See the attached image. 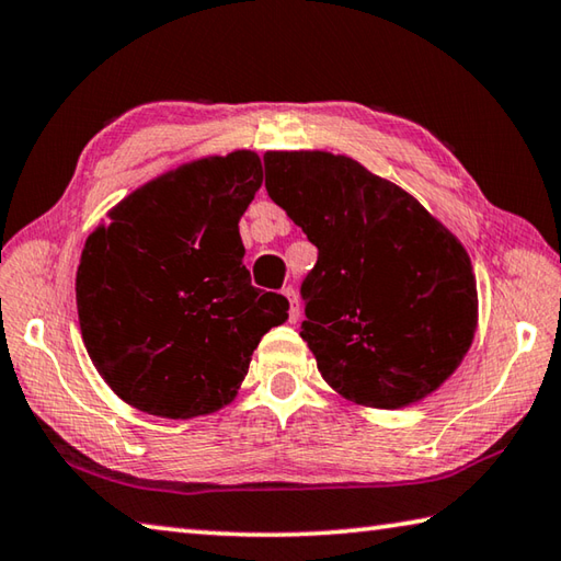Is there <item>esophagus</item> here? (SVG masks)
Here are the masks:
<instances>
[{
    "label": "esophagus",
    "instance_id": "esophagus-1",
    "mask_svg": "<svg viewBox=\"0 0 561 561\" xmlns=\"http://www.w3.org/2000/svg\"><path fill=\"white\" fill-rule=\"evenodd\" d=\"M282 294L289 299V321H291V324H297V321H299V297H297V291L287 287V289H282Z\"/></svg>",
    "mask_w": 561,
    "mask_h": 561
}]
</instances>
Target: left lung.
I'll list each match as a JSON object with an SVG mask.
<instances>
[{
    "label": "left lung",
    "instance_id": "left-lung-1",
    "mask_svg": "<svg viewBox=\"0 0 561 561\" xmlns=\"http://www.w3.org/2000/svg\"><path fill=\"white\" fill-rule=\"evenodd\" d=\"M264 187L319 260L301 339L346 401L398 411L448 381L478 329L462 242L411 193L327 150H267Z\"/></svg>",
    "mask_w": 561,
    "mask_h": 561
}]
</instances>
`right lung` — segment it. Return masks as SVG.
Listing matches in <instances>:
<instances>
[{
    "label": "right lung",
    "instance_id": "1",
    "mask_svg": "<svg viewBox=\"0 0 561 561\" xmlns=\"http://www.w3.org/2000/svg\"><path fill=\"white\" fill-rule=\"evenodd\" d=\"M262 185L254 150L205 156L148 180L87 237L76 309L89 356L121 401L187 421L234 401L254 348L289 319L254 289L240 217Z\"/></svg>",
    "mask_w": 561,
    "mask_h": 561
}]
</instances>
